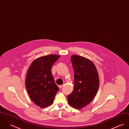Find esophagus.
<instances>
[{
    "label": "esophagus",
    "mask_w": 129,
    "mask_h": 129,
    "mask_svg": "<svg viewBox=\"0 0 129 129\" xmlns=\"http://www.w3.org/2000/svg\"><path fill=\"white\" fill-rule=\"evenodd\" d=\"M63 86V85H60V86H59V87L60 89H61V88H62Z\"/></svg>",
    "instance_id": "esophagus-1"
}]
</instances>
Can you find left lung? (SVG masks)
I'll use <instances>...</instances> for the list:
<instances>
[{
	"label": "left lung",
	"instance_id": "left-lung-1",
	"mask_svg": "<svg viewBox=\"0 0 129 129\" xmlns=\"http://www.w3.org/2000/svg\"><path fill=\"white\" fill-rule=\"evenodd\" d=\"M74 71V87L68 95L70 105L81 109L89 104L95 97L100 86L96 68L89 59L73 55L71 56Z\"/></svg>",
	"mask_w": 129,
	"mask_h": 129
}]
</instances>
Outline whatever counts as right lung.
Segmentation results:
<instances>
[{
  "label": "right lung",
  "instance_id": "1",
  "mask_svg": "<svg viewBox=\"0 0 129 129\" xmlns=\"http://www.w3.org/2000/svg\"><path fill=\"white\" fill-rule=\"evenodd\" d=\"M60 57L51 54L38 58L33 61L27 72L25 85L29 96L41 108L51 105L59 90L51 70Z\"/></svg>",
  "mask_w": 129,
  "mask_h": 129
}]
</instances>
